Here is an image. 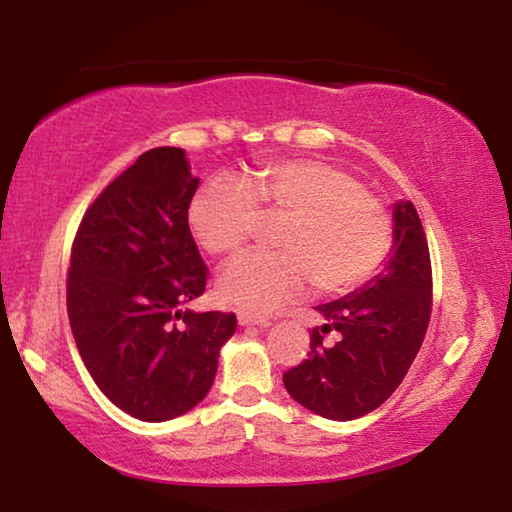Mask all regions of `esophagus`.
Wrapping results in <instances>:
<instances>
[{"mask_svg":"<svg viewBox=\"0 0 512 512\" xmlns=\"http://www.w3.org/2000/svg\"><path fill=\"white\" fill-rule=\"evenodd\" d=\"M239 325L241 327H248V325H255V327H268L271 325V320L268 318H262V316H253V314H239L237 316Z\"/></svg>","mask_w":512,"mask_h":512,"instance_id":"obj_1","label":"esophagus"}]
</instances>
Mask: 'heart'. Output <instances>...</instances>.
I'll use <instances>...</instances> for the list:
<instances>
[{
    "label": "heart",
    "instance_id": "heart-1",
    "mask_svg": "<svg viewBox=\"0 0 512 512\" xmlns=\"http://www.w3.org/2000/svg\"><path fill=\"white\" fill-rule=\"evenodd\" d=\"M262 216L284 219L277 253H246L223 268L216 291L225 305L275 311L311 282L320 293H345L386 262L393 223L357 176L323 160L259 167L244 185L212 178L194 194L187 223L210 255H232L257 235Z\"/></svg>",
    "mask_w": 512,
    "mask_h": 512
}]
</instances>
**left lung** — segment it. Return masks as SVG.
<instances>
[{
  "label": "left lung",
  "mask_w": 512,
  "mask_h": 512,
  "mask_svg": "<svg viewBox=\"0 0 512 512\" xmlns=\"http://www.w3.org/2000/svg\"><path fill=\"white\" fill-rule=\"evenodd\" d=\"M316 309L325 323L311 332L309 357L284 372V386L323 418H361L395 393L427 334L431 259L411 201L393 207V248L381 273ZM329 331L337 334L334 346L322 343Z\"/></svg>",
  "instance_id": "8db88e82"
}]
</instances>
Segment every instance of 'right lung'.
<instances>
[{"label": "right lung", "instance_id": "right-lung-1", "mask_svg": "<svg viewBox=\"0 0 512 512\" xmlns=\"http://www.w3.org/2000/svg\"><path fill=\"white\" fill-rule=\"evenodd\" d=\"M196 189L183 149L142 153L85 212L69 259L67 314L85 368L144 422L192 411L237 329L235 314L183 309L207 282L187 223Z\"/></svg>", "mask_w": 512, "mask_h": 512}]
</instances>
